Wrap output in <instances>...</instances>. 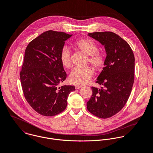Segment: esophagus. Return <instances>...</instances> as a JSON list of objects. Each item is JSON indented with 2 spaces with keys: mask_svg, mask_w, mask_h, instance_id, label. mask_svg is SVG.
Masks as SVG:
<instances>
[{
  "mask_svg": "<svg viewBox=\"0 0 153 153\" xmlns=\"http://www.w3.org/2000/svg\"><path fill=\"white\" fill-rule=\"evenodd\" d=\"M81 87H82V86H81V85H76V86H75V89L78 90V89L81 88Z\"/></svg>",
  "mask_w": 153,
  "mask_h": 153,
  "instance_id": "34e87169",
  "label": "esophagus"
}]
</instances>
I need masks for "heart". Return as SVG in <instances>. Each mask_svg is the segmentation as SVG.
<instances>
[{"label":"heart","instance_id":"heart-1","mask_svg":"<svg viewBox=\"0 0 153 153\" xmlns=\"http://www.w3.org/2000/svg\"><path fill=\"white\" fill-rule=\"evenodd\" d=\"M74 47L76 49L88 56V62L96 70L102 69L105 63V57L102 53L97 51L98 46L94 42L87 38L81 39L74 43ZM60 60L64 68L69 69L71 67L70 52L68 48H65L62 49L60 54ZM93 74V69L90 66H86L73 70L70 74L69 79L72 84L83 85L90 81Z\"/></svg>","mask_w":153,"mask_h":153}]
</instances>
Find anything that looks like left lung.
Instances as JSON below:
<instances>
[{"instance_id":"obj_1","label":"left lung","mask_w":153,"mask_h":153,"mask_svg":"<svg viewBox=\"0 0 153 153\" xmlns=\"http://www.w3.org/2000/svg\"><path fill=\"white\" fill-rule=\"evenodd\" d=\"M88 36L104 46L106 57L96 81L102 87H91L93 94L87 107L93 114L105 119L120 111L129 97L134 81L135 57L128 43L114 33L95 32Z\"/></svg>"}]
</instances>
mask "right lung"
Segmentation results:
<instances>
[{
    "mask_svg": "<svg viewBox=\"0 0 153 153\" xmlns=\"http://www.w3.org/2000/svg\"><path fill=\"white\" fill-rule=\"evenodd\" d=\"M72 34L49 30L27 46L20 72L21 83L26 100L38 113L53 116L66 107L74 85L59 86L66 78L60 54L65 42Z\"/></svg>",
    "mask_w": 153,
    "mask_h": 153,
    "instance_id": "obj_1",
    "label": "right lung"
}]
</instances>
